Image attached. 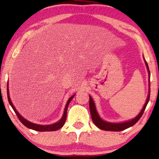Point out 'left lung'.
<instances>
[{
	"instance_id": "obj_1",
	"label": "left lung",
	"mask_w": 159,
	"mask_h": 159,
	"mask_svg": "<svg viewBox=\"0 0 159 159\" xmlns=\"http://www.w3.org/2000/svg\"><path fill=\"white\" fill-rule=\"evenodd\" d=\"M145 64H146L148 70L149 80H150V76L151 75H150L148 65L147 62L145 61ZM150 85H151V84H150V83H149V88H150ZM150 93H151V91H150V90H149V94H148V96L146 103H145L144 106H143V108L140 111V114L138 115V116H136L135 118L132 119V120L126 121V122H123V123H109V122H106V121L102 120V119L100 118L98 114L96 108H95V106L94 101H93L92 98L90 96V102H89V106H90V114H91V117H92V120L93 121V123H94L95 125L99 128V129L106 130V131L119 132V131H122V130H125L126 129H127V128L132 127V126L135 125V124L139 121V119L141 118V116H143L145 108H146L147 104L149 101Z\"/></svg>"
}]
</instances>
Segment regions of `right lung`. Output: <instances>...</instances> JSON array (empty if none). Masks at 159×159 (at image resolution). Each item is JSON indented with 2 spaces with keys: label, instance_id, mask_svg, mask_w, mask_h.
Here are the masks:
<instances>
[{
  "label": "right lung",
  "instance_id": "right-lung-1",
  "mask_svg": "<svg viewBox=\"0 0 159 159\" xmlns=\"http://www.w3.org/2000/svg\"><path fill=\"white\" fill-rule=\"evenodd\" d=\"M7 95H8V102H9L11 106L13 109H14L15 114H16V116H17V117H18V118H19V121H20L22 123L23 125L25 126V127L30 128V129L36 130V131H39V132L56 131V130H58V129H59L60 128H61V127H63V125H64L65 121H66V114H67V108H68L69 104V103H70V102H71V100H72L74 96H75V95H74L73 96L70 97V98L69 99L68 101H67V103H66V107H65V109H64V115H63L62 118L60 120L58 121V122L53 124V125H36V124L30 122V121H28L27 120H26L25 119H24L22 116H21V115L19 114L18 112H17V111H16V109H15L14 106H13L11 101V99H10V97H9V93H8V87H7Z\"/></svg>",
  "mask_w": 159,
  "mask_h": 159
}]
</instances>
